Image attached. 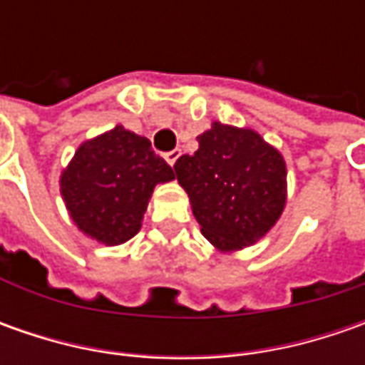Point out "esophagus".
<instances>
[{"mask_svg":"<svg viewBox=\"0 0 365 365\" xmlns=\"http://www.w3.org/2000/svg\"><path fill=\"white\" fill-rule=\"evenodd\" d=\"M178 156H180V150H173V152H168L164 158H166V162H168L170 166H175V162L178 160Z\"/></svg>","mask_w":365,"mask_h":365,"instance_id":"1","label":"esophagus"}]
</instances>
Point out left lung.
Returning <instances> with one entry per match:
<instances>
[{"label":"left lung","instance_id":"obj_1","mask_svg":"<svg viewBox=\"0 0 365 365\" xmlns=\"http://www.w3.org/2000/svg\"><path fill=\"white\" fill-rule=\"evenodd\" d=\"M199 150L180 156L175 173L203 235L221 252L256 244L287 205L282 154L247 128L213 121Z\"/></svg>","mask_w":365,"mask_h":365}]
</instances>
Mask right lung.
<instances>
[{
    "mask_svg": "<svg viewBox=\"0 0 365 365\" xmlns=\"http://www.w3.org/2000/svg\"><path fill=\"white\" fill-rule=\"evenodd\" d=\"M173 178L148 138L115 125L78 146L61 175V195L81 232L120 245L140 232L154 187Z\"/></svg>",
    "mask_w": 365,
    "mask_h": 365,
    "instance_id": "1",
    "label": "right lung"
}]
</instances>
